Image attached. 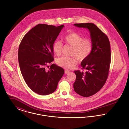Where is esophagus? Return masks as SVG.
I'll list each match as a JSON object with an SVG mask.
<instances>
[{"mask_svg": "<svg viewBox=\"0 0 129 129\" xmlns=\"http://www.w3.org/2000/svg\"><path fill=\"white\" fill-rule=\"evenodd\" d=\"M70 72L69 71H68V70H65V71H64V73H65V74H69V73H70Z\"/></svg>", "mask_w": 129, "mask_h": 129, "instance_id": "34e87169", "label": "esophagus"}]
</instances>
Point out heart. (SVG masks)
<instances>
[{
	"instance_id": "b5f03b06",
	"label": "heart",
	"mask_w": 129,
	"mask_h": 129,
	"mask_svg": "<svg viewBox=\"0 0 129 129\" xmlns=\"http://www.w3.org/2000/svg\"><path fill=\"white\" fill-rule=\"evenodd\" d=\"M62 41L72 47L71 57L62 56L56 60L58 66L66 69L71 70L77 64L78 60L82 61L87 58L92 52L93 44L90 40L84 39L78 34L72 32L66 35ZM62 44L60 41H55L53 44V51L56 55H60Z\"/></svg>"
}]
</instances>
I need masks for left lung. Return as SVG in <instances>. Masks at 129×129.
<instances>
[{"label": "left lung", "instance_id": "left-lung-1", "mask_svg": "<svg viewBox=\"0 0 129 129\" xmlns=\"http://www.w3.org/2000/svg\"><path fill=\"white\" fill-rule=\"evenodd\" d=\"M79 28L87 29L90 34L93 48L90 55L81 62L83 71H75V92L83 97H89L98 92L105 83L111 63L110 42L95 24L91 23L74 24Z\"/></svg>", "mask_w": 129, "mask_h": 129}]
</instances>
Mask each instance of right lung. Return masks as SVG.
Returning <instances> with one entry per match:
<instances>
[{
    "instance_id": "obj_1",
    "label": "right lung",
    "mask_w": 129,
    "mask_h": 129,
    "mask_svg": "<svg viewBox=\"0 0 129 129\" xmlns=\"http://www.w3.org/2000/svg\"><path fill=\"white\" fill-rule=\"evenodd\" d=\"M63 25L54 26L40 24L31 29L22 39L19 47V64L23 78L29 87L41 95L56 90L64 70L54 61L53 44ZM51 66L49 70L46 68Z\"/></svg>"
}]
</instances>
